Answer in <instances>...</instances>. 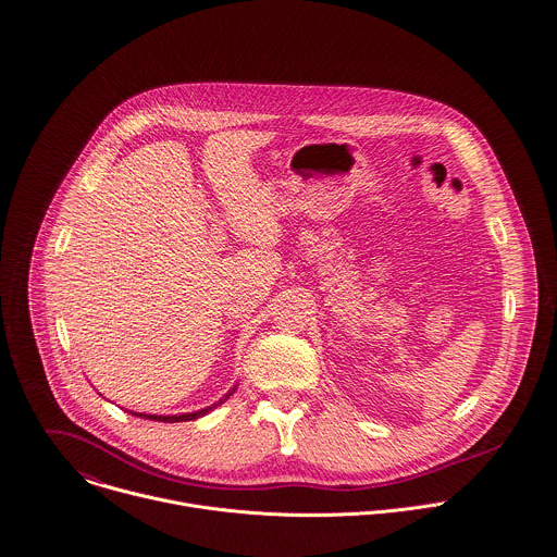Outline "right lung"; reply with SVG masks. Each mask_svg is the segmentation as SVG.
<instances>
[{"label": "right lung", "mask_w": 557, "mask_h": 557, "mask_svg": "<svg viewBox=\"0 0 557 557\" xmlns=\"http://www.w3.org/2000/svg\"><path fill=\"white\" fill-rule=\"evenodd\" d=\"M236 392V387L225 396V400L232 396ZM223 400H219V405H221ZM216 407V405H214ZM214 407H208V409H201V411H195V413H183V416H148V413H133V416H139V418H144V420H154V422H190V420H197V418H201V416H206L208 411H212Z\"/></svg>", "instance_id": "1"}]
</instances>
